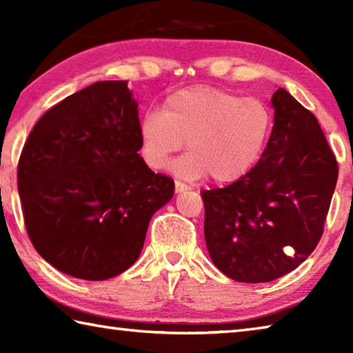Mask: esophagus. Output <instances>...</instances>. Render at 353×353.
I'll return each instance as SVG.
<instances>
[{
  "instance_id": "obj_1",
  "label": "esophagus",
  "mask_w": 353,
  "mask_h": 353,
  "mask_svg": "<svg viewBox=\"0 0 353 353\" xmlns=\"http://www.w3.org/2000/svg\"><path fill=\"white\" fill-rule=\"evenodd\" d=\"M174 187H176V193H182V191H187V190H190L188 185H187V183H183V182H181V181H176Z\"/></svg>"
}]
</instances>
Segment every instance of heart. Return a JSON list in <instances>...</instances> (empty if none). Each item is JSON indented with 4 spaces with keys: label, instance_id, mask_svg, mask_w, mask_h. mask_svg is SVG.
<instances>
[{
    "label": "heart",
    "instance_id": "1",
    "mask_svg": "<svg viewBox=\"0 0 353 353\" xmlns=\"http://www.w3.org/2000/svg\"><path fill=\"white\" fill-rule=\"evenodd\" d=\"M272 129V113L261 99L240 98L223 88L194 85L170 94L162 113L149 112L139 129L146 165L162 170L187 140L179 176L229 183L256 163Z\"/></svg>",
    "mask_w": 353,
    "mask_h": 353
}]
</instances>
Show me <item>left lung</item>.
<instances>
[{
  "instance_id": "left-lung-1",
  "label": "left lung",
  "mask_w": 353,
  "mask_h": 353,
  "mask_svg": "<svg viewBox=\"0 0 353 353\" xmlns=\"http://www.w3.org/2000/svg\"><path fill=\"white\" fill-rule=\"evenodd\" d=\"M274 126L252 170L202 191L208 254L236 282H271L318 246L338 181V163L318 119L291 94H272Z\"/></svg>"
}]
</instances>
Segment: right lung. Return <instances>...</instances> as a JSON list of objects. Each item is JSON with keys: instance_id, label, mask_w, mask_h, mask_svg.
Segmentation results:
<instances>
[{"instance_id": "add662e5", "label": "right lung", "mask_w": 353, "mask_h": 353, "mask_svg": "<svg viewBox=\"0 0 353 353\" xmlns=\"http://www.w3.org/2000/svg\"><path fill=\"white\" fill-rule=\"evenodd\" d=\"M137 105L128 81L94 82L45 112L23 146L17 179L29 240L68 276L126 271L174 194V181L140 157Z\"/></svg>"}]
</instances>
